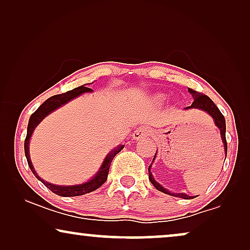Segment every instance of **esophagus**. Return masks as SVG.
Instances as JSON below:
<instances>
[{
	"label": "esophagus",
	"instance_id": "1",
	"mask_svg": "<svg viewBox=\"0 0 250 250\" xmlns=\"http://www.w3.org/2000/svg\"><path fill=\"white\" fill-rule=\"evenodd\" d=\"M150 133H151V131H150L148 127H146V126H143V127L135 129V132L133 133V138H134V140H141L143 138L149 136Z\"/></svg>",
	"mask_w": 250,
	"mask_h": 250
}]
</instances>
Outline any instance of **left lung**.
I'll use <instances>...</instances> for the list:
<instances>
[{
  "instance_id": "8db88e82",
  "label": "left lung",
  "mask_w": 250,
  "mask_h": 250,
  "mask_svg": "<svg viewBox=\"0 0 250 250\" xmlns=\"http://www.w3.org/2000/svg\"><path fill=\"white\" fill-rule=\"evenodd\" d=\"M189 92L191 94H192L193 102H192V104L190 105V107H187V109H190V108L200 109V110H204V111L208 112V114H209L211 117H213L215 124H216V126L218 128H220V131H221V136H222V140H223V143H224L225 156H227L228 143H227V139H225V128H227V127H225L224 116L222 115L220 109L216 107V104H215L214 102L211 101V99L209 97H207V95L200 93V92H198V91H194V90H192V88H189ZM225 158H227V157H225ZM153 159H155V157H153ZM150 167H151V165H150L149 168H148V170H149V180H150V182L153 184V187H155L157 190L162 191V192H164V193L172 194V196H174V197L183 198V199H192L193 197L187 196L186 193H170L166 189H164V188L160 186L159 183H157L155 179L152 177V174H151V172H150Z\"/></svg>"
}]
</instances>
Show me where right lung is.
I'll use <instances>...</instances> for the list:
<instances>
[{
	"label": "right lung",
	"mask_w": 250,
	"mask_h": 250,
	"mask_svg": "<svg viewBox=\"0 0 250 250\" xmlns=\"http://www.w3.org/2000/svg\"><path fill=\"white\" fill-rule=\"evenodd\" d=\"M91 91L92 90L90 87L83 86V85H82V86H78L76 88H74V90L64 92V93H62V94L53 95V97L47 99L45 102H43V104L39 107V109H37V110L34 112V114L30 116V118H29L28 127H27V136L25 139V155L27 158V163H28L29 168L32 169L34 175H35L37 179H39L41 182H42L44 186L47 188V189L52 191L53 193L58 194V196H61V197L82 196V194L90 193V192H92V191L97 190L98 188H100L102 184L107 181L109 167H110V164L112 162V159H114V157L117 155L118 152H121V150L124 148V146H119L117 149H115L114 151H111L110 153H109V155L107 156V158L104 159V164H102L101 168H100V170H99V173L97 174V175H95L91 181H88V182L84 183V184H80V186H70V187L54 186V184H51L49 182H46V181L42 180L36 174L35 169H34V167L32 165V162H30V158H29L28 145H29L30 136H32L33 131L35 129L37 124H39V123L42 121V119L45 117L46 115H49L50 112L56 110L57 108L60 107V105L67 104L68 101L71 100V99L78 97V95L84 93V92H91Z\"/></svg>",
	"instance_id": "1"
}]
</instances>
